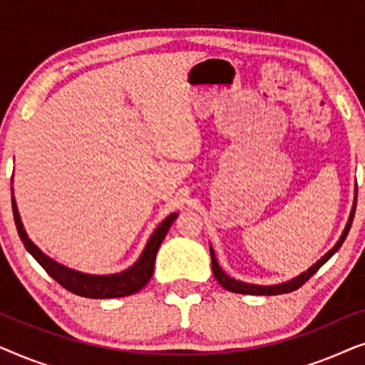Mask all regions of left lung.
Masks as SVG:
<instances>
[{
    "label": "left lung",
    "mask_w": 365,
    "mask_h": 365,
    "mask_svg": "<svg viewBox=\"0 0 365 365\" xmlns=\"http://www.w3.org/2000/svg\"><path fill=\"white\" fill-rule=\"evenodd\" d=\"M356 206H357V187H356V197H354L351 216H349V221L346 224V229H344L341 239H339L336 246H334L331 251L326 254V256H322L316 264H314L312 267H309L306 272H302L301 276L294 277V279H291V281H287V282L274 284V286H257V284H249V282L237 281V279H232L231 276H227V274L224 272L221 267H219L217 259H216V256H214L212 247H209V251H211V261H212V274H214V277H216V281L221 284V286L226 289V291H231V292H236V294H247V296H277V294H287V292L296 291V289L301 287L302 284H306L309 279H311L314 274H316L319 269H321L324 264H326L329 259H331L334 254L339 251V247L342 246V242L346 241L347 234H349V231H351V226H352V221H354V214H356Z\"/></svg>",
    "instance_id": "left-lung-1"
}]
</instances>
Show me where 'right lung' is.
<instances>
[{
	"mask_svg": "<svg viewBox=\"0 0 365 365\" xmlns=\"http://www.w3.org/2000/svg\"><path fill=\"white\" fill-rule=\"evenodd\" d=\"M11 204L14 224H16L18 234L19 237H21L26 251L31 254V256L41 264L44 271H46L58 284H61L64 289L76 294V296L89 299L124 297L141 291V289L149 282V279L153 277L154 259H156L158 249L161 246L163 239L166 237L169 227L173 226L174 219L178 217V212H173L171 216H168L161 224H159L156 231L153 232V236L149 237L141 257H139L131 267L126 269V271L118 274H108V276H94V274H84L63 266V264H58L56 261H53L51 257H48L38 246H34L31 239L28 237L26 231H24L21 219H19L18 206L13 194Z\"/></svg>",
	"mask_w": 365,
	"mask_h": 365,
	"instance_id": "right-lung-1",
	"label": "right lung"
}]
</instances>
